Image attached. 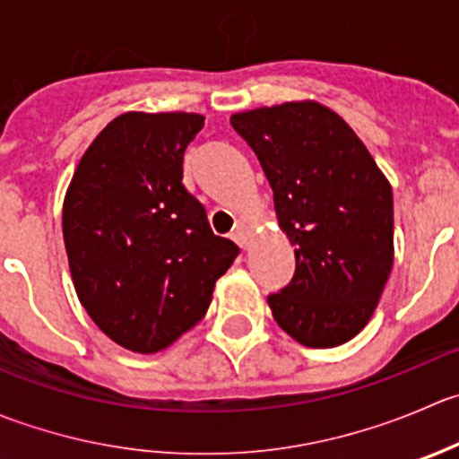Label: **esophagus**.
<instances>
[{"mask_svg":"<svg viewBox=\"0 0 459 459\" xmlns=\"http://www.w3.org/2000/svg\"><path fill=\"white\" fill-rule=\"evenodd\" d=\"M230 238L239 244V247H248V226L247 220H238L235 221V229L230 233Z\"/></svg>","mask_w":459,"mask_h":459,"instance_id":"34e87169","label":"esophagus"}]
</instances>
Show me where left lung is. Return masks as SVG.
Masks as SVG:
<instances>
[{"label": "left lung", "mask_w": 459, "mask_h": 459, "mask_svg": "<svg viewBox=\"0 0 459 459\" xmlns=\"http://www.w3.org/2000/svg\"><path fill=\"white\" fill-rule=\"evenodd\" d=\"M296 273L271 293L275 323L307 348H336L372 318L393 271V188L352 127L314 100L242 111Z\"/></svg>", "instance_id": "left-lung-1"}]
</instances>
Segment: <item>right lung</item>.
<instances>
[{"label":"right lung","instance_id":"obj_1","mask_svg":"<svg viewBox=\"0 0 459 459\" xmlns=\"http://www.w3.org/2000/svg\"><path fill=\"white\" fill-rule=\"evenodd\" d=\"M204 127L186 111H127L93 139L62 208L71 278L93 323L132 352L168 348L204 318L239 248L184 186Z\"/></svg>","mask_w":459,"mask_h":459}]
</instances>
